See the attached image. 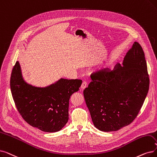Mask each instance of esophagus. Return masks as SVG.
Returning a JSON list of instances; mask_svg holds the SVG:
<instances>
[{"mask_svg": "<svg viewBox=\"0 0 157 157\" xmlns=\"http://www.w3.org/2000/svg\"><path fill=\"white\" fill-rule=\"evenodd\" d=\"M86 86H87V83H86V81H83V83H82V84H81V89L84 90Z\"/></svg>", "mask_w": 157, "mask_h": 157, "instance_id": "34e87169", "label": "esophagus"}]
</instances>
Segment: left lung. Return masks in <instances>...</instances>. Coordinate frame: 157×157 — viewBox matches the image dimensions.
<instances>
[{
  "label": "left lung",
  "instance_id": "obj_1",
  "mask_svg": "<svg viewBox=\"0 0 157 157\" xmlns=\"http://www.w3.org/2000/svg\"><path fill=\"white\" fill-rule=\"evenodd\" d=\"M111 71L91 74L83 90L94 126L103 132L117 131L137 117L149 90V78L141 45L135 42L122 63Z\"/></svg>",
  "mask_w": 157,
  "mask_h": 157
}]
</instances>
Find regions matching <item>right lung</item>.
I'll return each mask as SVG.
<instances>
[{
    "label": "right lung",
    "mask_w": 157,
    "mask_h": 157,
    "mask_svg": "<svg viewBox=\"0 0 157 157\" xmlns=\"http://www.w3.org/2000/svg\"><path fill=\"white\" fill-rule=\"evenodd\" d=\"M81 79H60L45 88L25 82L17 61L13 68L10 87L18 112L25 122L45 132L59 131L69 120L71 95L79 90Z\"/></svg>",
    "instance_id": "right-lung-1"
}]
</instances>
